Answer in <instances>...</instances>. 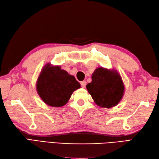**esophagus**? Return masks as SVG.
<instances>
[{"instance_id": "obj_1", "label": "esophagus", "mask_w": 159, "mask_h": 159, "mask_svg": "<svg viewBox=\"0 0 159 159\" xmlns=\"http://www.w3.org/2000/svg\"><path fill=\"white\" fill-rule=\"evenodd\" d=\"M86 81L85 80H83V81H81L80 82V84H81V87L83 88H84L86 87Z\"/></svg>"}]
</instances>
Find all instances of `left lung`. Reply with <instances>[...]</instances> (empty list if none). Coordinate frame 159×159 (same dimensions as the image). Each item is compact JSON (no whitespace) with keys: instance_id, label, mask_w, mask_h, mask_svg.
<instances>
[{"instance_id":"8db88e82","label":"left lung","mask_w":159,"mask_h":159,"mask_svg":"<svg viewBox=\"0 0 159 159\" xmlns=\"http://www.w3.org/2000/svg\"><path fill=\"white\" fill-rule=\"evenodd\" d=\"M92 81L87 84L89 93L98 106L110 108L121 100L125 87L120 75L116 70L97 68L92 75Z\"/></svg>"}]
</instances>
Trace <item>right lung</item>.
Listing matches in <instances>:
<instances>
[{"label": "right lung", "mask_w": 159, "mask_h": 159, "mask_svg": "<svg viewBox=\"0 0 159 159\" xmlns=\"http://www.w3.org/2000/svg\"><path fill=\"white\" fill-rule=\"evenodd\" d=\"M80 87L75 76L70 75L60 66L47 64L40 72L36 89L43 101L52 107L65 105L72 93Z\"/></svg>", "instance_id": "add662e5"}]
</instances>
